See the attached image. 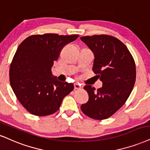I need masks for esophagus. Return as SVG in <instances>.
Instances as JSON below:
<instances>
[{"instance_id":"obj_1","label":"esophagus","mask_w":150,"mask_h":150,"mask_svg":"<svg viewBox=\"0 0 150 150\" xmlns=\"http://www.w3.org/2000/svg\"><path fill=\"white\" fill-rule=\"evenodd\" d=\"M81 88V86L80 85L78 84V83H75L74 84V89L75 90H79Z\"/></svg>"}]
</instances>
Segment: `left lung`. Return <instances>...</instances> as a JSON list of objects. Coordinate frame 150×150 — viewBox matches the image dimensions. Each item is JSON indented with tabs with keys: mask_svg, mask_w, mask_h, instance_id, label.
I'll use <instances>...</instances> for the list:
<instances>
[{
	"mask_svg": "<svg viewBox=\"0 0 150 150\" xmlns=\"http://www.w3.org/2000/svg\"><path fill=\"white\" fill-rule=\"evenodd\" d=\"M81 40L94 53L92 71L103 83L97 90L84 87L89 100L81 109L92 119H107L125 104L132 91L136 77L134 59L125 44L113 36L95 35Z\"/></svg>",
	"mask_w": 150,
	"mask_h": 150,
	"instance_id": "obj_1",
	"label": "left lung"
}]
</instances>
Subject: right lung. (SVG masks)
Here are the masks:
<instances>
[{
  "instance_id": "add662e5",
  "label": "right lung",
  "mask_w": 150,
  "mask_h": 150,
  "mask_svg": "<svg viewBox=\"0 0 150 150\" xmlns=\"http://www.w3.org/2000/svg\"><path fill=\"white\" fill-rule=\"evenodd\" d=\"M79 35L47 33L28 37L18 46L10 67V82L21 105L30 113L47 116L58 111L73 83L52 77L51 67L66 44Z\"/></svg>"
}]
</instances>
